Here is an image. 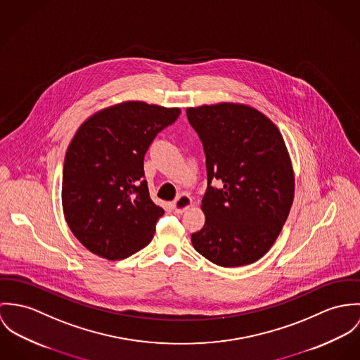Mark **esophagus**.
<instances>
[{"mask_svg": "<svg viewBox=\"0 0 360 360\" xmlns=\"http://www.w3.org/2000/svg\"><path fill=\"white\" fill-rule=\"evenodd\" d=\"M192 202H193L192 198L189 195L184 193V195L178 196V199L172 202V207H174V211L176 214H182V212H185L192 205Z\"/></svg>", "mask_w": 360, "mask_h": 360, "instance_id": "esophagus-1", "label": "esophagus"}]
</instances>
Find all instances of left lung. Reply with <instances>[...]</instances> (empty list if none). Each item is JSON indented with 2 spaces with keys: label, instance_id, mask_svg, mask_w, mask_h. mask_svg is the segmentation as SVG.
Returning a JSON list of instances; mask_svg holds the SVG:
<instances>
[{
  "label": "left lung",
  "instance_id": "left-lung-1",
  "mask_svg": "<svg viewBox=\"0 0 360 360\" xmlns=\"http://www.w3.org/2000/svg\"><path fill=\"white\" fill-rule=\"evenodd\" d=\"M205 153V224L192 233L204 258L225 268L264 257L294 199V171L278 127L257 109L222 102L186 109ZM223 182L212 188L210 181Z\"/></svg>",
  "mask_w": 360,
  "mask_h": 360
}]
</instances>
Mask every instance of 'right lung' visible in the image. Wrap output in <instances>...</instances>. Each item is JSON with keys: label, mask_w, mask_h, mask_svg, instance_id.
<instances>
[{"label": "right lung", "mask_w": 360, "mask_h": 360, "mask_svg": "<svg viewBox=\"0 0 360 360\" xmlns=\"http://www.w3.org/2000/svg\"><path fill=\"white\" fill-rule=\"evenodd\" d=\"M179 115V108L128 101L81 124L65 158L62 205L70 231L91 252L116 261L153 239L164 210L149 196L143 159Z\"/></svg>", "instance_id": "obj_1"}]
</instances>
